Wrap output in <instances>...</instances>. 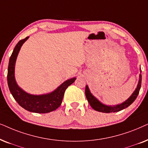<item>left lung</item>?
Wrapping results in <instances>:
<instances>
[{
	"instance_id": "obj_1",
	"label": "left lung",
	"mask_w": 148,
	"mask_h": 148,
	"mask_svg": "<svg viewBox=\"0 0 148 148\" xmlns=\"http://www.w3.org/2000/svg\"><path fill=\"white\" fill-rule=\"evenodd\" d=\"M141 74H139V80L138 84H137V88L135 90V91L133 92V94L131 95V97H130L127 100H126L125 101H124L123 103L116 106H106L104 104L101 103L97 98L94 97L90 93L89 88H88V86L86 85L85 88V95L86 99H87L88 103H89L90 106H91L92 109H94L96 111L103 112V113H111V112H119L122 110H124L125 108H127V107L131 105V103H133V102L135 101L137 98V95H138L139 90L141 88Z\"/></svg>"
}]
</instances>
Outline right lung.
Wrapping results in <instances>:
<instances>
[{
  "label": "right lung",
  "mask_w": 148,
  "mask_h": 148,
  "mask_svg": "<svg viewBox=\"0 0 148 148\" xmlns=\"http://www.w3.org/2000/svg\"><path fill=\"white\" fill-rule=\"evenodd\" d=\"M28 38L27 36L19 41L10 57L7 73L8 86L15 101L25 110L35 113H49L58 109L61 106L66 89L75 81L76 78L67 80L54 91L48 94L31 95L19 87L15 78V62L21 46Z\"/></svg>",
  "instance_id": "right-lung-1"
}]
</instances>
